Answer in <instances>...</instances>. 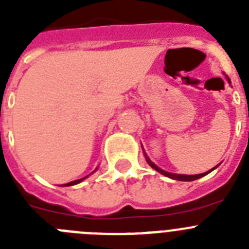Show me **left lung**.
<instances>
[{
  "instance_id": "8db88e82",
  "label": "left lung",
  "mask_w": 249,
  "mask_h": 249,
  "mask_svg": "<svg viewBox=\"0 0 249 249\" xmlns=\"http://www.w3.org/2000/svg\"><path fill=\"white\" fill-rule=\"evenodd\" d=\"M227 80H228V82H230V78H228V77H227ZM144 156H146L147 163H148L149 166L152 167V168H155L156 171H157V172L162 173V175L166 176V177L172 178V179H177V181H195V179H198V178L203 177V176H206V175H208V173H210V172H212L213 169H214L215 167H217V166H215L214 168H212V169H211V171H208V172H206V173H201V175H177V173H169V172H166V171H163V169H160V167L156 166V164L153 163V162H151V160H149L148 156H147L146 153H144Z\"/></svg>"
}]
</instances>
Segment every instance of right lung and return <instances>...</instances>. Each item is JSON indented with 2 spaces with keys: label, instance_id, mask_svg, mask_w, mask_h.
Masks as SVG:
<instances>
[{
  "label": "right lung",
  "instance_id": "obj_1",
  "mask_svg": "<svg viewBox=\"0 0 249 249\" xmlns=\"http://www.w3.org/2000/svg\"><path fill=\"white\" fill-rule=\"evenodd\" d=\"M87 177H89V176H87ZM87 177H83V178H81V179H77V181H72V182H70V183H67V184H63V186H73V184H77V183H80V182H82L83 179H85V178H87Z\"/></svg>",
  "mask_w": 249,
  "mask_h": 249
}]
</instances>
